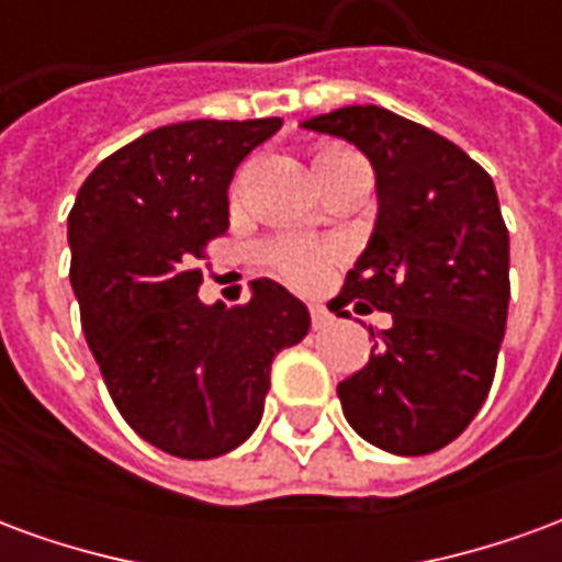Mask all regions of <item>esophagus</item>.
<instances>
[{"label": "esophagus", "mask_w": 562, "mask_h": 562, "mask_svg": "<svg viewBox=\"0 0 562 562\" xmlns=\"http://www.w3.org/2000/svg\"><path fill=\"white\" fill-rule=\"evenodd\" d=\"M310 318H313V328L316 330H325L330 325V313L325 310V306H318V304L310 306Z\"/></svg>", "instance_id": "obj_1"}]
</instances>
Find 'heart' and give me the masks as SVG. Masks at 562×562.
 I'll return each instance as SVG.
<instances>
[{
  "label": "heart",
  "mask_w": 562,
  "mask_h": 562,
  "mask_svg": "<svg viewBox=\"0 0 562 562\" xmlns=\"http://www.w3.org/2000/svg\"><path fill=\"white\" fill-rule=\"evenodd\" d=\"M334 153H342V149H322L316 156V165ZM261 258L289 285L313 289L325 280V273L334 265V249L325 244H306V240H277V244L265 246Z\"/></svg>",
  "instance_id": "obj_1"
}]
</instances>
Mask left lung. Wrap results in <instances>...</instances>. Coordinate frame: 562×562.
Segmentation results:
<instances>
[{
	"mask_svg": "<svg viewBox=\"0 0 562 562\" xmlns=\"http://www.w3.org/2000/svg\"><path fill=\"white\" fill-rule=\"evenodd\" d=\"M301 126L355 144L376 173V225L337 304L376 306L391 328H370V361L337 385L342 415L382 451H439L482 409L506 334L508 232L494 180L458 144L376 104Z\"/></svg>",
	"mask_w": 562,
	"mask_h": 562,
	"instance_id": "1",
	"label": "left lung"
}]
</instances>
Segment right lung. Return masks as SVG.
<instances>
[{
	"label": "right lung",
	"instance_id": "right-lung-1",
	"mask_svg": "<svg viewBox=\"0 0 562 562\" xmlns=\"http://www.w3.org/2000/svg\"><path fill=\"white\" fill-rule=\"evenodd\" d=\"M282 126L189 120L153 128L83 180L68 213L71 289L104 385L128 427L173 458H220L261 422L270 364L310 330L280 282L246 306L201 304L204 246L228 232L237 165Z\"/></svg>",
	"mask_w": 562,
	"mask_h": 562
}]
</instances>
